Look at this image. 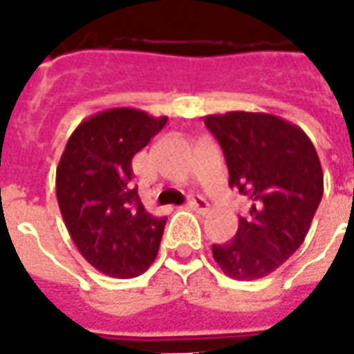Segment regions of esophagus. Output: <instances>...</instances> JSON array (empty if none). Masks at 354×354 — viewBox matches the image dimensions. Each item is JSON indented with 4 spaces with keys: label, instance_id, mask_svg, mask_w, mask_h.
<instances>
[{
    "label": "esophagus",
    "instance_id": "34e87169",
    "mask_svg": "<svg viewBox=\"0 0 354 354\" xmlns=\"http://www.w3.org/2000/svg\"><path fill=\"white\" fill-rule=\"evenodd\" d=\"M188 206H190L192 210L199 212V214H206V212H208V203H206L203 197H192V199L188 201Z\"/></svg>",
    "mask_w": 354,
    "mask_h": 354
}]
</instances>
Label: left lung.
I'll list each match as a JSON object with an SVG mask.
<instances>
[{"instance_id": "obj_1", "label": "left lung", "mask_w": 354, "mask_h": 354, "mask_svg": "<svg viewBox=\"0 0 354 354\" xmlns=\"http://www.w3.org/2000/svg\"><path fill=\"white\" fill-rule=\"evenodd\" d=\"M225 153L230 186L247 195L236 237L212 245L226 276L252 281L281 267L304 243L324 195V171L301 128L268 113L205 117Z\"/></svg>"}]
</instances>
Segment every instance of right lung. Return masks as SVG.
Masks as SVG:
<instances>
[{
  "label": "right lung",
  "mask_w": 354,
  "mask_h": 354,
  "mask_svg": "<svg viewBox=\"0 0 354 354\" xmlns=\"http://www.w3.org/2000/svg\"><path fill=\"white\" fill-rule=\"evenodd\" d=\"M168 117L113 107L73 131L56 168V199L78 252L98 272L140 276L155 261L166 217L146 212L131 188L133 157Z\"/></svg>",
  "instance_id": "1"
}]
</instances>
